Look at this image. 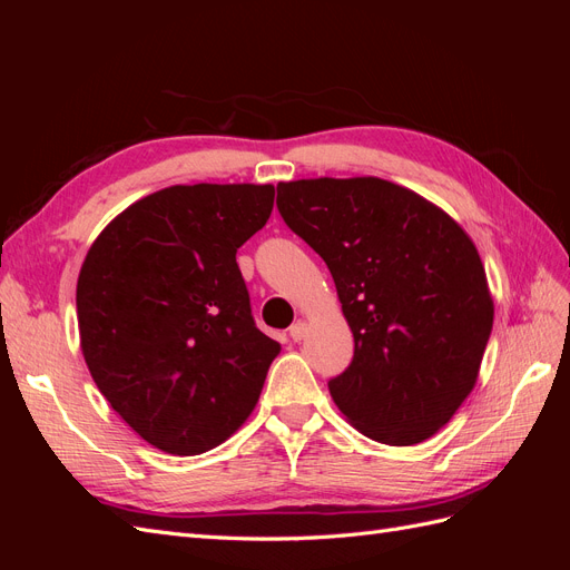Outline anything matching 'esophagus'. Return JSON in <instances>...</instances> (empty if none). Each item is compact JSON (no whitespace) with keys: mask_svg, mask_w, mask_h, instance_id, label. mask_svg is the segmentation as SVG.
Listing matches in <instances>:
<instances>
[{"mask_svg":"<svg viewBox=\"0 0 570 570\" xmlns=\"http://www.w3.org/2000/svg\"><path fill=\"white\" fill-rule=\"evenodd\" d=\"M304 333H306V323L304 321H297V323L289 325V337L295 340V342H299L304 337Z\"/></svg>","mask_w":570,"mask_h":570,"instance_id":"obj_1","label":"esophagus"}]
</instances>
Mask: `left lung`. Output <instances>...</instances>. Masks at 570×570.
I'll return each mask as SVG.
<instances>
[{
  "instance_id": "left-lung-1",
  "label": "left lung",
  "mask_w": 570,
  "mask_h": 570,
  "mask_svg": "<svg viewBox=\"0 0 570 570\" xmlns=\"http://www.w3.org/2000/svg\"><path fill=\"white\" fill-rule=\"evenodd\" d=\"M287 228L337 287L354 358L327 381L333 402L366 438L419 444L471 394L494 304L471 237L454 218L381 178L278 185Z\"/></svg>"
}]
</instances>
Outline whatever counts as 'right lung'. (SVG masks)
<instances>
[{
	"label": "right lung",
	"instance_id": "add662e5",
	"mask_svg": "<svg viewBox=\"0 0 570 570\" xmlns=\"http://www.w3.org/2000/svg\"><path fill=\"white\" fill-rule=\"evenodd\" d=\"M273 185H174L118 214L85 256L76 306L92 381L137 435L193 456L258 402L281 344L258 331L237 249Z\"/></svg>",
	"mask_w": 570,
	"mask_h": 570
}]
</instances>
